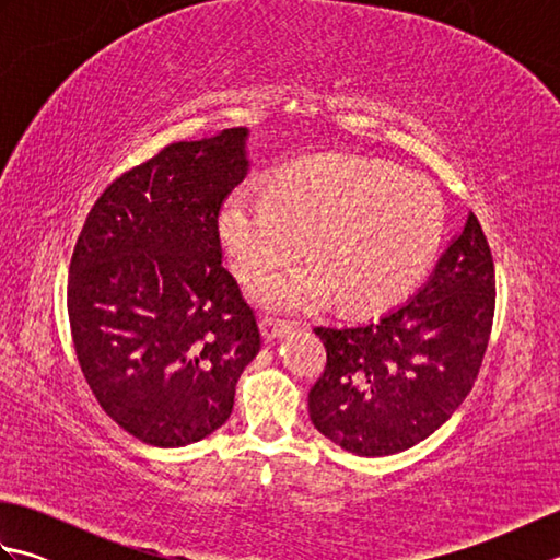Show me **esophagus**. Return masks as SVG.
Returning <instances> with one entry per match:
<instances>
[{"label":"esophagus","instance_id":"34e87169","mask_svg":"<svg viewBox=\"0 0 560 560\" xmlns=\"http://www.w3.org/2000/svg\"><path fill=\"white\" fill-rule=\"evenodd\" d=\"M259 327H261V335H265V341L281 339V337H287L289 331H291V323H289V319L271 317V315L261 317V319H259Z\"/></svg>","mask_w":560,"mask_h":560}]
</instances>
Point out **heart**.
Masks as SVG:
<instances>
[{"label": "heart", "instance_id": "obj_1", "mask_svg": "<svg viewBox=\"0 0 560 560\" xmlns=\"http://www.w3.org/2000/svg\"><path fill=\"white\" fill-rule=\"evenodd\" d=\"M443 201L423 175L359 156H317L277 183H247L223 201L219 235L235 273L259 277L301 249L307 265L255 283L269 307L307 311L331 295L355 311L404 299L443 237Z\"/></svg>", "mask_w": 560, "mask_h": 560}]
</instances>
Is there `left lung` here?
I'll list each match as a JSON object with an SVG mask.
<instances>
[{
  "label": "left lung",
  "mask_w": 560,
  "mask_h": 560,
  "mask_svg": "<svg viewBox=\"0 0 560 560\" xmlns=\"http://www.w3.org/2000/svg\"><path fill=\"white\" fill-rule=\"evenodd\" d=\"M493 311L491 247L469 213L411 301L373 323L315 327L327 349L325 371L307 395L317 431L361 457L421 443L471 392Z\"/></svg>",
  "instance_id": "1"
}]
</instances>
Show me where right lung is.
I'll return each mask as SVG.
<instances>
[{
    "label": "right lung",
    "instance_id": "1",
    "mask_svg": "<svg viewBox=\"0 0 560 560\" xmlns=\"http://www.w3.org/2000/svg\"><path fill=\"white\" fill-rule=\"evenodd\" d=\"M245 127L175 141L103 189L69 265L77 359L103 411L141 443L183 447L233 411L261 337L223 269L219 213L247 173Z\"/></svg>",
    "mask_w": 560,
    "mask_h": 560
}]
</instances>
